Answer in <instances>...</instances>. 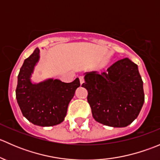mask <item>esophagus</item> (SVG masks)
<instances>
[{"instance_id":"34e87169","label":"esophagus","mask_w":160,"mask_h":160,"mask_svg":"<svg viewBox=\"0 0 160 160\" xmlns=\"http://www.w3.org/2000/svg\"><path fill=\"white\" fill-rule=\"evenodd\" d=\"M79 80H80V84H82V83L84 82V78H83V77H79Z\"/></svg>"}]
</instances>
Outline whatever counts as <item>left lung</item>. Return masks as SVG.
Listing matches in <instances>:
<instances>
[{
  "label": "left lung",
  "mask_w": 160,
  "mask_h": 160,
  "mask_svg": "<svg viewBox=\"0 0 160 160\" xmlns=\"http://www.w3.org/2000/svg\"><path fill=\"white\" fill-rule=\"evenodd\" d=\"M82 87L93 118L99 123L122 128L139 114L145 101L143 82L138 66L128 58L120 59L107 71L86 72Z\"/></svg>",
  "instance_id": "8db88e82"
}]
</instances>
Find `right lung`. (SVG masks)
Wrapping results in <instances>:
<instances>
[{
	"mask_svg": "<svg viewBox=\"0 0 160 160\" xmlns=\"http://www.w3.org/2000/svg\"><path fill=\"white\" fill-rule=\"evenodd\" d=\"M39 59L37 48L24 62L18 76L16 99L22 114L32 124L42 127L61 123L67 115L69 103L80 85L78 78L71 83L59 80L33 84L30 77Z\"/></svg>",
	"mask_w": 160,
	"mask_h": 160,
	"instance_id": "add662e5",
	"label": "right lung"
}]
</instances>
